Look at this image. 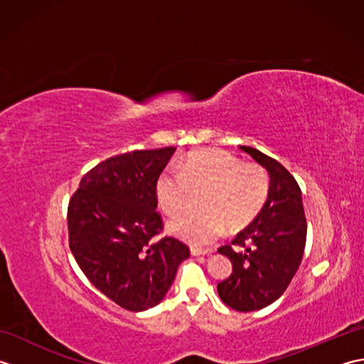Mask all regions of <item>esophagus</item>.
<instances>
[{
	"mask_svg": "<svg viewBox=\"0 0 364 364\" xmlns=\"http://www.w3.org/2000/svg\"><path fill=\"white\" fill-rule=\"evenodd\" d=\"M213 250H202V249H196V247H191V255L192 257H203V255H210Z\"/></svg>",
	"mask_w": 364,
	"mask_h": 364,
	"instance_id": "1",
	"label": "esophagus"
}]
</instances>
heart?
Segmentation results:
<instances>
[{"label": "heart", "instance_id": "b5f03b06", "mask_svg": "<svg viewBox=\"0 0 364 364\" xmlns=\"http://www.w3.org/2000/svg\"><path fill=\"white\" fill-rule=\"evenodd\" d=\"M162 211L175 215L186 208L194 192L203 196V211L184 213L168 222V231L194 247L210 245L230 231H241L258 218L269 194V178L255 164H242L230 153L206 150L191 154L180 172H164L156 181Z\"/></svg>", "mask_w": 364, "mask_h": 364}]
</instances>
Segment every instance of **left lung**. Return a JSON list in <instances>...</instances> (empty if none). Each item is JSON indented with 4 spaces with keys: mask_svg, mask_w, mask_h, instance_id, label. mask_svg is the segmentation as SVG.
Wrapping results in <instances>:
<instances>
[{
    "mask_svg": "<svg viewBox=\"0 0 364 364\" xmlns=\"http://www.w3.org/2000/svg\"><path fill=\"white\" fill-rule=\"evenodd\" d=\"M269 173V194L259 215L219 253L233 272L218 284L219 297L236 311H257L282 296L304 257L306 220L297 181L280 162L239 145Z\"/></svg>",
    "mask_w": 364,
    "mask_h": 364,
    "instance_id": "left-lung-1",
    "label": "left lung"
}]
</instances>
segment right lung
Segmentation results:
<instances>
[{
    "mask_svg": "<svg viewBox=\"0 0 364 364\" xmlns=\"http://www.w3.org/2000/svg\"><path fill=\"white\" fill-rule=\"evenodd\" d=\"M176 149L136 150L100 162L68 203V244L78 266L106 297L129 311L156 306L189 258L162 230L156 181Z\"/></svg>",
    "mask_w": 364,
    "mask_h": 364,
    "instance_id": "add662e5",
    "label": "right lung"
}]
</instances>
